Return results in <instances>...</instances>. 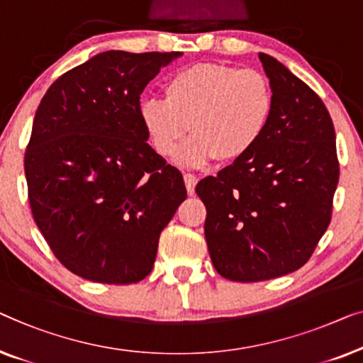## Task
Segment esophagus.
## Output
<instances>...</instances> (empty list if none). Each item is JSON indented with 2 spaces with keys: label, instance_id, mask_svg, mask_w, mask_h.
<instances>
[{
  "label": "esophagus",
  "instance_id": "1",
  "mask_svg": "<svg viewBox=\"0 0 363 363\" xmlns=\"http://www.w3.org/2000/svg\"><path fill=\"white\" fill-rule=\"evenodd\" d=\"M184 182H186L187 192L194 194V189H196V184H197V177L191 174V172H187V174H184Z\"/></svg>",
  "mask_w": 363,
  "mask_h": 363
}]
</instances>
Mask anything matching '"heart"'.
<instances>
[{"instance_id":"b5f03b06","label":"heart","mask_w":363,"mask_h":363,"mask_svg":"<svg viewBox=\"0 0 363 363\" xmlns=\"http://www.w3.org/2000/svg\"><path fill=\"white\" fill-rule=\"evenodd\" d=\"M140 120L152 147L189 166L217 157L238 161L267 135L274 113V91L267 75L225 64H194L166 80L164 99L140 104Z\"/></svg>"}]
</instances>
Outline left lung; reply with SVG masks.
<instances>
[{
  "label": "left lung",
  "mask_w": 363,
  "mask_h": 363,
  "mask_svg": "<svg viewBox=\"0 0 363 363\" xmlns=\"http://www.w3.org/2000/svg\"><path fill=\"white\" fill-rule=\"evenodd\" d=\"M274 91L267 135L242 160L197 184L217 273L240 283L299 269L333 217L335 131L324 101L281 62L259 54Z\"/></svg>",
  "instance_id": "1"
}]
</instances>
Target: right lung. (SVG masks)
I'll return each instance as SVG.
<instances>
[{
	"label": "right lung",
	"instance_id": "add662e5",
	"mask_svg": "<svg viewBox=\"0 0 363 363\" xmlns=\"http://www.w3.org/2000/svg\"><path fill=\"white\" fill-rule=\"evenodd\" d=\"M181 52L106 50L49 86L24 155L30 212L60 263L90 281L138 283L187 191L147 145L140 95Z\"/></svg>",
	"mask_w": 363,
	"mask_h": 363
}]
</instances>
